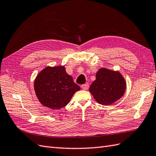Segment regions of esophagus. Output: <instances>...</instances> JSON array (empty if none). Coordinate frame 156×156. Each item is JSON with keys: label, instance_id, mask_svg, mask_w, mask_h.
<instances>
[{"label": "esophagus", "instance_id": "obj_1", "mask_svg": "<svg viewBox=\"0 0 156 156\" xmlns=\"http://www.w3.org/2000/svg\"><path fill=\"white\" fill-rule=\"evenodd\" d=\"M81 88H82V90H87L88 89V88H89V84H84V85H82V86H81Z\"/></svg>", "mask_w": 156, "mask_h": 156}]
</instances>
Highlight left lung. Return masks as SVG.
<instances>
[{
	"label": "left lung",
	"instance_id": "left-lung-1",
	"mask_svg": "<svg viewBox=\"0 0 156 156\" xmlns=\"http://www.w3.org/2000/svg\"><path fill=\"white\" fill-rule=\"evenodd\" d=\"M126 90V82L120 72L102 68L96 72L89 92L98 103L109 106L120 99Z\"/></svg>",
	"mask_w": 156,
	"mask_h": 156
}]
</instances>
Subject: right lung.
<instances>
[{"instance_id":"add662e5","label":"right lung","mask_w":156,"mask_h":156,"mask_svg":"<svg viewBox=\"0 0 156 156\" xmlns=\"http://www.w3.org/2000/svg\"><path fill=\"white\" fill-rule=\"evenodd\" d=\"M34 88L41 104L52 110L66 106L75 92L80 90L66 73L64 66L44 68L36 77Z\"/></svg>"}]
</instances>
